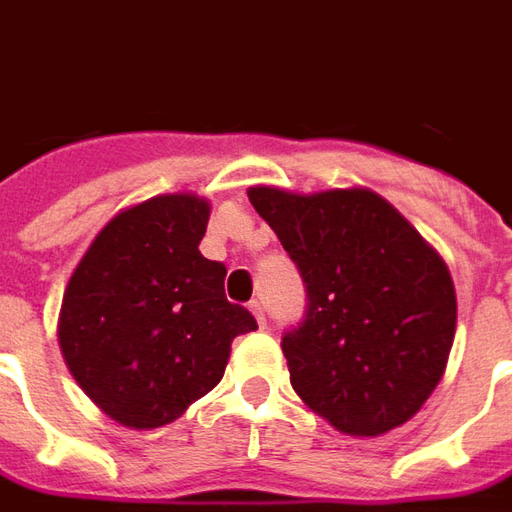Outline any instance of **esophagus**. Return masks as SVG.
Here are the masks:
<instances>
[{
    "instance_id": "esophagus-1",
    "label": "esophagus",
    "mask_w": 512,
    "mask_h": 512,
    "mask_svg": "<svg viewBox=\"0 0 512 512\" xmlns=\"http://www.w3.org/2000/svg\"><path fill=\"white\" fill-rule=\"evenodd\" d=\"M249 310H252V315H255L260 326H266V312H263V304H260V301H249Z\"/></svg>"
}]
</instances>
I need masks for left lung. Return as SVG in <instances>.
Returning <instances> with one entry per match:
<instances>
[{
	"label": "left lung",
	"instance_id": "left-lung-1",
	"mask_svg": "<svg viewBox=\"0 0 512 512\" xmlns=\"http://www.w3.org/2000/svg\"><path fill=\"white\" fill-rule=\"evenodd\" d=\"M249 202L296 263L307 310L282 337L290 384L348 436L414 417L444 376L455 288L444 260L373 191L255 186Z\"/></svg>",
	"mask_w": 512,
	"mask_h": 512
}]
</instances>
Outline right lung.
<instances>
[{"instance_id": "1", "label": "right lung", "mask_w": 512, "mask_h": 512, "mask_svg": "<svg viewBox=\"0 0 512 512\" xmlns=\"http://www.w3.org/2000/svg\"><path fill=\"white\" fill-rule=\"evenodd\" d=\"M208 202L164 194L117 213L62 296L60 348L93 403L126 428L178 419L224 376L230 345L255 332L224 296V263L200 255Z\"/></svg>"}]
</instances>
